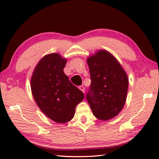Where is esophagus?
Wrapping results in <instances>:
<instances>
[{
    "label": "esophagus",
    "mask_w": 159,
    "mask_h": 159,
    "mask_svg": "<svg viewBox=\"0 0 159 159\" xmlns=\"http://www.w3.org/2000/svg\"><path fill=\"white\" fill-rule=\"evenodd\" d=\"M79 90H81L83 93H85V88L83 87V86H82V85L80 86V87H79Z\"/></svg>",
    "instance_id": "esophagus-1"
}]
</instances>
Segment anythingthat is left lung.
I'll return each instance as SVG.
<instances>
[{
	"label": "left lung",
	"mask_w": 159,
	"mask_h": 159,
	"mask_svg": "<svg viewBox=\"0 0 159 159\" xmlns=\"http://www.w3.org/2000/svg\"><path fill=\"white\" fill-rule=\"evenodd\" d=\"M91 85L87 94L88 103L95 116L109 120L124 107L128 89V78L121 64L111 52L98 50L87 57Z\"/></svg>",
	"instance_id": "left-lung-1"
}]
</instances>
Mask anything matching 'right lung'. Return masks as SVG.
I'll list each match as a JSON object with an SVG mask.
<instances>
[{
  "instance_id": "right-lung-1",
  "label": "right lung",
  "mask_w": 159,
  "mask_h": 159,
  "mask_svg": "<svg viewBox=\"0 0 159 159\" xmlns=\"http://www.w3.org/2000/svg\"><path fill=\"white\" fill-rule=\"evenodd\" d=\"M67 59L59 53L43 57L32 74L31 90L41 111L53 121L65 123L74 118L84 95L64 74Z\"/></svg>"
}]
</instances>
